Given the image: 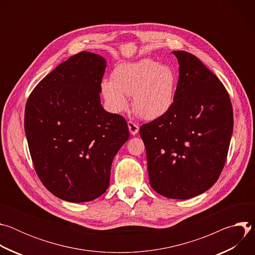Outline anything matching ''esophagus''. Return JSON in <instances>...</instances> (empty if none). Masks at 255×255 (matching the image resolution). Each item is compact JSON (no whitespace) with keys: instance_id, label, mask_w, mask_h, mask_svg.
I'll return each mask as SVG.
<instances>
[{"instance_id":"esophagus-1","label":"esophagus","mask_w":255,"mask_h":255,"mask_svg":"<svg viewBox=\"0 0 255 255\" xmlns=\"http://www.w3.org/2000/svg\"><path fill=\"white\" fill-rule=\"evenodd\" d=\"M128 128H129V131L132 135L137 134L138 131H139V126L137 124H135L134 122H132V121L128 122Z\"/></svg>"}]
</instances>
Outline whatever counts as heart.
<instances>
[{
	"mask_svg": "<svg viewBox=\"0 0 255 255\" xmlns=\"http://www.w3.org/2000/svg\"><path fill=\"white\" fill-rule=\"evenodd\" d=\"M177 78L174 69L151 59L122 62L105 79L101 92L109 110L121 113L128 108L126 96H132L134 111L143 119L155 120L171 108Z\"/></svg>",
	"mask_w": 255,
	"mask_h": 255,
	"instance_id": "heart-1",
	"label": "heart"
}]
</instances>
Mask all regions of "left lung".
<instances>
[{
	"mask_svg": "<svg viewBox=\"0 0 255 255\" xmlns=\"http://www.w3.org/2000/svg\"><path fill=\"white\" fill-rule=\"evenodd\" d=\"M178 82L171 108L140 127L151 188L159 195L187 200L209 190L225 165L233 132L229 95L194 54L172 52Z\"/></svg>",
	"mask_w": 255,
	"mask_h": 255,
	"instance_id": "8db88e82",
	"label": "left lung"
}]
</instances>
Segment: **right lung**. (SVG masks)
<instances>
[{"instance_id": "add662e5", "label": "right lung", "mask_w": 255, "mask_h": 255, "mask_svg": "<svg viewBox=\"0 0 255 255\" xmlns=\"http://www.w3.org/2000/svg\"><path fill=\"white\" fill-rule=\"evenodd\" d=\"M106 59L82 51L35 87L24 127L34 168L55 197L90 202L110 184L113 159L129 138L125 119L104 110L100 93Z\"/></svg>"}]
</instances>
